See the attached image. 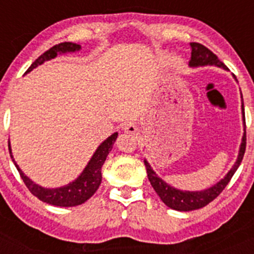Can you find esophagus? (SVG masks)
I'll return each mask as SVG.
<instances>
[{"label": "esophagus", "instance_id": "1", "mask_svg": "<svg viewBox=\"0 0 254 254\" xmlns=\"http://www.w3.org/2000/svg\"><path fill=\"white\" fill-rule=\"evenodd\" d=\"M125 132L126 133H129V134H134L136 133V132L138 131L137 129V127H136V126L133 125V123H128V125H126L125 126Z\"/></svg>", "mask_w": 254, "mask_h": 254}]
</instances>
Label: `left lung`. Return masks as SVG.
<instances>
[{
	"label": "left lung",
	"instance_id": "1",
	"mask_svg": "<svg viewBox=\"0 0 254 254\" xmlns=\"http://www.w3.org/2000/svg\"><path fill=\"white\" fill-rule=\"evenodd\" d=\"M190 67H203V66H216L220 68L228 69L225 64L214 55L212 52L205 46L199 43H190ZM237 80V78H235ZM242 94V93H241ZM242 116H243V126H244V133L242 137L241 147H239V152H238L237 161L232 167V169L226 173V176L224 177L221 181H219L216 185L212 187L206 188L202 190H182L178 188H174L173 186L168 185L167 182L163 181L160 177L154 172L149 161L145 159V167H146L147 178H149L150 183H151L152 188L155 192L158 193L160 199L163 201L168 207L173 208L177 211H193L198 210V208L205 207L207 203L211 201H214L221 192L224 188L226 187L232 177L234 176V173L241 165L242 160H243L244 151H246V117H244V104H243V96H242Z\"/></svg>",
	"mask_w": 254,
	"mask_h": 254
}]
</instances>
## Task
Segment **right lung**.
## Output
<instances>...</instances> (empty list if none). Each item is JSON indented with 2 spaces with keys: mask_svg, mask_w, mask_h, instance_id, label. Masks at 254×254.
<instances>
[{
  "mask_svg": "<svg viewBox=\"0 0 254 254\" xmlns=\"http://www.w3.org/2000/svg\"><path fill=\"white\" fill-rule=\"evenodd\" d=\"M80 49H81V46H78L76 43H69V42L56 44L55 47H52L51 49L44 52L40 57H38L33 62V64L29 67L26 73L33 71L39 64H43L46 61L53 60L58 55L75 53V52H78ZM117 136H118V133L114 132L107 140H104L100 143L98 149L95 150V152H94L93 156H91L90 160H89V163H87V165L85 167V169L82 170L81 174L75 181L69 182L68 185L58 188H46L34 183L28 176H25L22 173V170L20 169V167L16 164L15 159H13L12 152H11L10 141H8V150H10V155L13 164H15L17 172L20 173V177H21V179L24 181V183H25V186L31 193L34 194L35 197H38L40 201L49 203V205L60 206V207H72V206H77L86 202L87 199L90 198L95 193L96 190L99 188L100 183H102V167L109 151L113 149V143L116 142Z\"/></svg>",
  "mask_w": 254,
  "mask_h": 254,
  "instance_id": "right-lung-1",
  "label": "right lung"
}]
</instances>
